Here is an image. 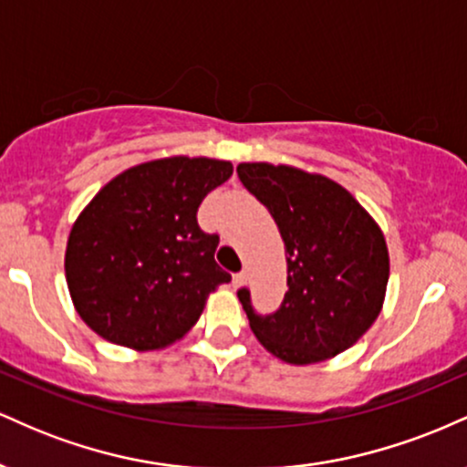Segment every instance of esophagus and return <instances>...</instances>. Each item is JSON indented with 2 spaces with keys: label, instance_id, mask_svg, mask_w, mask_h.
Wrapping results in <instances>:
<instances>
[{
  "label": "esophagus",
  "instance_id": "esophagus-1",
  "mask_svg": "<svg viewBox=\"0 0 467 467\" xmlns=\"http://www.w3.org/2000/svg\"><path fill=\"white\" fill-rule=\"evenodd\" d=\"M245 278H248V276H245V272H239V275L233 276V283H234V285H237V287H241V285H244V283H245Z\"/></svg>",
  "mask_w": 467,
  "mask_h": 467
}]
</instances>
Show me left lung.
<instances>
[{
    "mask_svg": "<svg viewBox=\"0 0 467 467\" xmlns=\"http://www.w3.org/2000/svg\"><path fill=\"white\" fill-rule=\"evenodd\" d=\"M241 184L270 211L287 259V292L275 314L237 296L250 329L289 364L329 360L367 334L382 312L389 250L375 219L334 180L287 164L244 162Z\"/></svg>",
    "mask_w": 467,
    "mask_h": 467,
    "instance_id": "1",
    "label": "left lung"
}]
</instances>
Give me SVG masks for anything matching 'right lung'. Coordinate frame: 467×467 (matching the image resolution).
Returning <instances> with one entry per match:
<instances>
[{
    "label": "right lung",
    "instance_id": "right-lung-1",
    "mask_svg": "<svg viewBox=\"0 0 467 467\" xmlns=\"http://www.w3.org/2000/svg\"><path fill=\"white\" fill-rule=\"evenodd\" d=\"M233 175L213 158L151 160L122 171L83 208L67 237L69 296L89 329L136 351L164 349L197 323L208 294L230 281L217 234L197 208Z\"/></svg>",
    "mask_w": 467,
    "mask_h": 467
}]
</instances>
